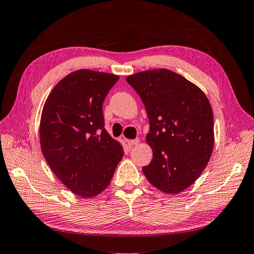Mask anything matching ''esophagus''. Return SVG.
<instances>
[{
    "label": "esophagus",
    "mask_w": 254,
    "mask_h": 254,
    "mask_svg": "<svg viewBox=\"0 0 254 254\" xmlns=\"http://www.w3.org/2000/svg\"><path fill=\"white\" fill-rule=\"evenodd\" d=\"M127 143L130 147H132V146L137 145V143H139V139H138V138H136V139H129V140H127Z\"/></svg>",
    "instance_id": "1"
}]
</instances>
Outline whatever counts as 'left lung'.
Returning a JSON list of instances; mask_svg holds the SVG:
<instances>
[{"mask_svg": "<svg viewBox=\"0 0 254 254\" xmlns=\"http://www.w3.org/2000/svg\"><path fill=\"white\" fill-rule=\"evenodd\" d=\"M127 83L139 95L150 123L146 141L152 149L142 171L165 193H179L202 174L214 145L213 113L197 85L170 69L129 75Z\"/></svg>", "mask_w": 254, "mask_h": 254, "instance_id": "1", "label": "left lung"}]
</instances>
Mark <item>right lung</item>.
Here are the masks:
<instances>
[{
    "mask_svg": "<svg viewBox=\"0 0 254 254\" xmlns=\"http://www.w3.org/2000/svg\"><path fill=\"white\" fill-rule=\"evenodd\" d=\"M118 75L78 69L46 98L40 122L41 149L55 176L76 195L94 198L107 188L124 149L104 128L103 103Z\"/></svg>",
    "mask_w": 254,
    "mask_h": 254,
    "instance_id": "add662e5",
    "label": "right lung"
}]
</instances>
